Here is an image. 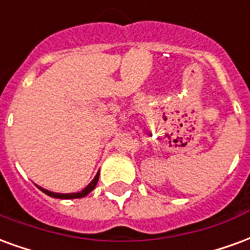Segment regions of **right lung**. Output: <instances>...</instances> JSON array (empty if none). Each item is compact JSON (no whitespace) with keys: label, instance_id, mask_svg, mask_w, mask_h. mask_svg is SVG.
<instances>
[{"label":"right lung","instance_id":"right-lung-1","mask_svg":"<svg viewBox=\"0 0 250 250\" xmlns=\"http://www.w3.org/2000/svg\"><path fill=\"white\" fill-rule=\"evenodd\" d=\"M99 174L98 173L95 175V178L91 181V184H88L85 188H83L82 191H77V193H66V194H62V193H53V191H49V190H46V188H42L39 186L42 193H45L46 195H49V197H53V198H60V199H75V198H83V197H85L88 194L92 191L95 186L98 185V181H99Z\"/></svg>","mask_w":250,"mask_h":250}]
</instances>
